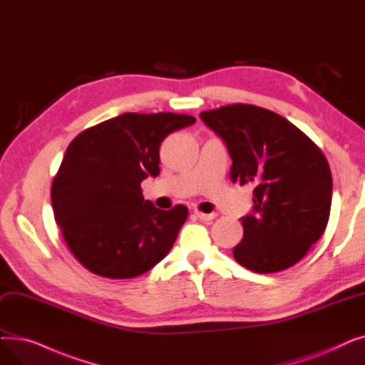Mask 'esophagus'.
I'll list each match as a JSON object with an SVG mask.
<instances>
[{
  "mask_svg": "<svg viewBox=\"0 0 365 365\" xmlns=\"http://www.w3.org/2000/svg\"><path fill=\"white\" fill-rule=\"evenodd\" d=\"M194 215L198 217V219H201V220H204V222H208V220H213L215 217H216V213H202V212H200V210H195L194 212Z\"/></svg>",
  "mask_w": 365,
  "mask_h": 365,
  "instance_id": "esophagus-1",
  "label": "esophagus"
}]
</instances>
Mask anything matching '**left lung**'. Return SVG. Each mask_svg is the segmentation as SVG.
I'll return each instance as SVG.
<instances>
[{
	"label": "left lung",
	"instance_id": "obj_1",
	"mask_svg": "<svg viewBox=\"0 0 365 365\" xmlns=\"http://www.w3.org/2000/svg\"><path fill=\"white\" fill-rule=\"evenodd\" d=\"M200 117L227 146L231 180L255 187L253 215L242 217L235 260L257 274L296 264L330 217L333 179L322 150L289 120L260 106L234 103Z\"/></svg>",
	"mask_w": 365,
	"mask_h": 365
}]
</instances>
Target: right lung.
<instances>
[{"instance_id": "obj_1", "label": "right lung", "mask_w": 365, "mask_h": 365, "mask_svg": "<svg viewBox=\"0 0 365 365\" xmlns=\"http://www.w3.org/2000/svg\"><path fill=\"white\" fill-rule=\"evenodd\" d=\"M194 123L185 113L127 112L69 143L51 183V205L66 245L86 269L125 279L167 256L187 208H157L143 200L140 183L160 175L161 142Z\"/></svg>"}]
</instances>
